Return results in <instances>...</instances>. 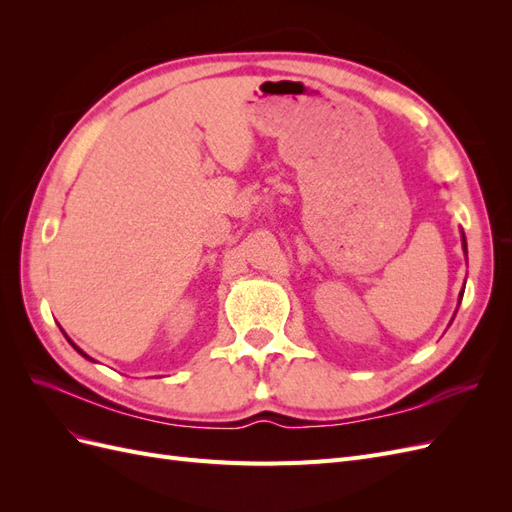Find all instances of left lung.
I'll return each mask as SVG.
<instances>
[{
  "label": "left lung",
  "instance_id": "obj_1",
  "mask_svg": "<svg viewBox=\"0 0 512 512\" xmlns=\"http://www.w3.org/2000/svg\"><path fill=\"white\" fill-rule=\"evenodd\" d=\"M463 239V250H466V237H461ZM461 297H463V292H461Z\"/></svg>",
  "mask_w": 512,
  "mask_h": 512
}]
</instances>
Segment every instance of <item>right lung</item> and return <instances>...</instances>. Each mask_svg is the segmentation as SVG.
Returning a JSON list of instances; mask_svg holds the SVG:
<instances>
[{
    "instance_id": "add662e5",
    "label": "right lung",
    "mask_w": 512,
    "mask_h": 512,
    "mask_svg": "<svg viewBox=\"0 0 512 512\" xmlns=\"http://www.w3.org/2000/svg\"><path fill=\"white\" fill-rule=\"evenodd\" d=\"M68 342H70V339H68ZM70 344H72V342H70ZM72 346H74V344H72ZM74 348H76V346H74ZM76 350H79V352H81V354H83V356H85V359H89V356H87V354H85V352H83V350H81V348H76Z\"/></svg>"
}]
</instances>
